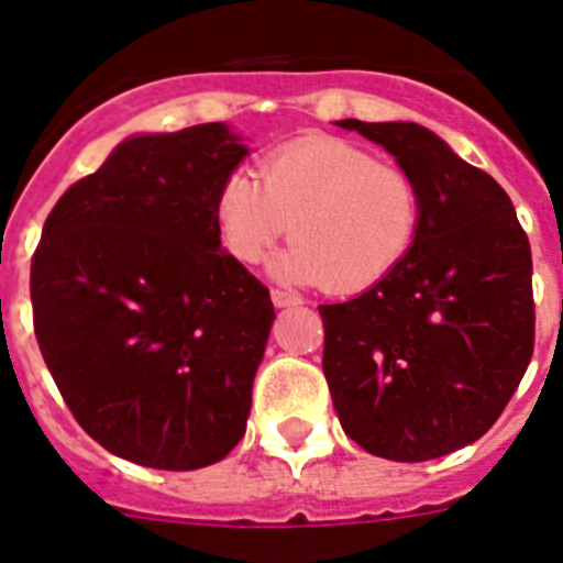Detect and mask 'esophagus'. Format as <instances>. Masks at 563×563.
Segmentation results:
<instances>
[{"mask_svg": "<svg viewBox=\"0 0 563 563\" xmlns=\"http://www.w3.org/2000/svg\"><path fill=\"white\" fill-rule=\"evenodd\" d=\"M272 303L277 306V309H286V306H297V303H303V300H300L297 295H291V291L272 289Z\"/></svg>", "mask_w": 563, "mask_h": 563, "instance_id": "obj_1", "label": "esophagus"}]
</instances>
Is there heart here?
Segmentation results:
<instances>
[{"mask_svg":"<svg viewBox=\"0 0 563 563\" xmlns=\"http://www.w3.org/2000/svg\"><path fill=\"white\" fill-rule=\"evenodd\" d=\"M423 217L412 174L377 163L338 136H306L272 151L257 168L231 174L214 202L225 252L260 263L291 229V245L274 257L289 283H323L352 295L380 283L409 254Z\"/></svg>","mask_w":563,"mask_h":563,"instance_id":"heart-1","label":"heart"}]
</instances>
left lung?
Instances as JSON below:
<instances>
[{
  "label": "left lung",
  "instance_id": "obj_1",
  "mask_svg": "<svg viewBox=\"0 0 563 563\" xmlns=\"http://www.w3.org/2000/svg\"><path fill=\"white\" fill-rule=\"evenodd\" d=\"M338 125L418 179L423 217L384 280L320 306L323 375L354 443L404 464L432 461L478 441L530 366V240L507 191L418 122Z\"/></svg>",
  "mask_w": 563,
  "mask_h": 563
}]
</instances>
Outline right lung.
<instances>
[{
	"mask_svg": "<svg viewBox=\"0 0 563 563\" xmlns=\"http://www.w3.org/2000/svg\"><path fill=\"white\" fill-rule=\"evenodd\" d=\"M245 154L223 122L129 136L59 197L31 260L33 332L65 404L140 466L200 470L245 434L274 306L214 223Z\"/></svg>",
	"mask_w": 563,
	"mask_h": 563,
	"instance_id": "1",
	"label": "right lung"
}]
</instances>
